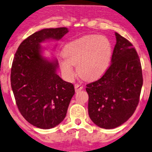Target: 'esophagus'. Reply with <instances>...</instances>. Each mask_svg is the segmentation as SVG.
<instances>
[{
	"label": "esophagus",
	"mask_w": 152,
	"mask_h": 152,
	"mask_svg": "<svg viewBox=\"0 0 152 152\" xmlns=\"http://www.w3.org/2000/svg\"><path fill=\"white\" fill-rule=\"evenodd\" d=\"M82 89H83V86L79 85V84L76 83L75 85V89L76 92H79V91H81Z\"/></svg>",
	"instance_id": "1"
}]
</instances>
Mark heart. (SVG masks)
Segmentation results:
<instances>
[{
  "label": "heart",
  "instance_id": "heart-1",
  "mask_svg": "<svg viewBox=\"0 0 152 152\" xmlns=\"http://www.w3.org/2000/svg\"><path fill=\"white\" fill-rule=\"evenodd\" d=\"M63 55L64 58L60 60V67L66 77H73V65H77L81 78L93 81L102 76L108 69L113 47L106 36L89 35L66 44Z\"/></svg>",
  "mask_w": 152,
  "mask_h": 152
}]
</instances>
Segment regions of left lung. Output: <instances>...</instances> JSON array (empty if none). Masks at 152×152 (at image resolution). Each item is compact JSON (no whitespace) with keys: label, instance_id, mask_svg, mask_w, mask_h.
Masks as SVG:
<instances>
[{"label":"left lung","instance_id":"obj_1","mask_svg":"<svg viewBox=\"0 0 152 152\" xmlns=\"http://www.w3.org/2000/svg\"><path fill=\"white\" fill-rule=\"evenodd\" d=\"M111 64L100 79L86 85L91 120L101 128L117 127L135 111L143 86L141 62L128 39L115 32Z\"/></svg>","mask_w":152,"mask_h":152}]
</instances>
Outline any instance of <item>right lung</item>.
<instances>
[{"instance_id": "add662e5", "label": "right lung", "mask_w": 152, "mask_h": 152, "mask_svg": "<svg viewBox=\"0 0 152 152\" xmlns=\"http://www.w3.org/2000/svg\"><path fill=\"white\" fill-rule=\"evenodd\" d=\"M66 27L43 29L21 42L15 54L11 84L20 113L38 128L49 129L65 118L75 94L72 83L56 74L58 61L42 56L40 43L59 40L68 33Z\"/></svg>"}]
</instances>
